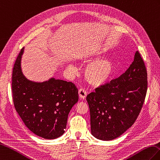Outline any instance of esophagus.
<instances>
[{"instance_id": "34e87169", "label": "esophagus", "mask_w": 160, "mask_h": 160, "mask_svg": "<svg viewBox=\"0 0 160 160\" xmlns=\"http://www.w3.org/2000/svg\"><path fill=\"white\" fill-rule=\"evenodd\" d=\"M79 97L81 99H85L86 98L87 92L84 89H82V88H81V89L79 90Z\"/></svg>"}]
</instances>
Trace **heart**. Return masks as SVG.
<instances>
[{"instance_id": "b5f03b06", "label": "heart", "mask_w": 160, "mask_h": 160, "mask_svg": "<svg viewBox=\"0 0 160 160\" xmlns=\"http://www.w3.org/2000/svg\"><path fill=\"white\" fill-rule=\"evenodd\" d=\"M104 55V51L102 49H97L92 52L83 53L79 57L81 62L95 61L88 63L85 68V76L87 81L90 84L95 86H98L104 84L111 79L115 70L114 63L109 58L98 59ZM67 70L72 74H76L77 67L72 63H68Z\"/></svg>"}]
</instances>
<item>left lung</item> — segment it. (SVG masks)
<instances>
[{"label": "left lung", "mask_w": 160, "mask_h": 160, "mask_svg": "<svg viewBox=\"0 0 160 160\" xmlns=\"http://www.w3.org/2000/svg\"><path fill=\"white\" fill-rule=\"evenodd\" d=\"M147 91L146 67L136 51L125 73L87 96L92 136L109 141L125 133L139 115Z\"/></svg>", "instance_id": "1"}]
</instances>
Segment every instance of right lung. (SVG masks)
Returning a JSON list of instances; mask_svg holds the SVG:
<instances>
[{
    "label": "right lung",
    "instance_id": "right-lung-1",
    "mask_svg": "<svg viewBox=\"0 0 160 160\" xmlns=\"http://www.w3.org/2000/svg\"><path fill=\"white\" fill-rule=\"evenodd\" d=\"M24 51L22 48L13 69L14 106L31 131L44 139H55L65 133L68 113L79 100L78 89L73 83L54 77L43 82L28 79L21 66Z\"/></svg>",
    "mask_w": 160,
    "mask_h": 160
}]
</instances>
